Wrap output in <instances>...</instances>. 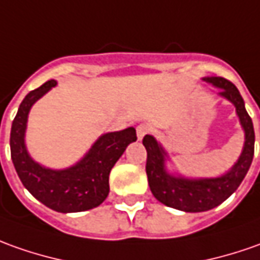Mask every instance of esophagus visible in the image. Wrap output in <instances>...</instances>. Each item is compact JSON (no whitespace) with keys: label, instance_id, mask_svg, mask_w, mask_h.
Instances as JSON below:
<instances>
[{"label":"esophagus","instance_id":"obj_1","mask_svg":"<svg viewBox=\"0 0 260 260\" xmlns=\"http://www.w3.org/2000/svg\"><path fill=\"white\" fill-rule=\"evenodd\" d=\"M149 132V128L146 126V125H139L137 128V137L138 141H142L145 137H146V134Z\"/></svg>","mask_w":260,"mask_h":260}]
</instances>
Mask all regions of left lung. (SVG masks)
Instances as JSON below:
<instances>
[{"instance_id": "obj_1", "label": "left lung", "mask_w": 260, "mask_h": 260, "mask_svg": "<svg viewBox=\"0 0 260 260\" xmlns=\"http://www.w3.org/2000/svg\"><path fill=\"white\" fill-rule=\"evenodd\" d=\"M206 84L220 89L219 98L226 100L235 107L236 116L245 135L242 152L231 169L218 176H186L174 167L169 152L153 135L144 138L146 148V175L153 197L160 204L183 212H205L216 208L239 188L248 174L255 152V131L245 102L238 88L220 77H205Z\"/></svg>"}]
</instances>
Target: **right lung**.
I'll use <instances>...</instances> for the list:
<instances>
[{
	"mask_svg": "<svg viewBox=\"0 0 260 260\" xmlns=\"http://www.w3.org/2000/svg\"><path fill=\"white\" fill-rule=\"evenodd\" d=\"M56 86L55 79L34 89L21 102L12 121L11 159L22 185L35 199L61 213L84 212L100 206L109 193V172L126 146L137 141L135 128L102 134L85 155L67 168H49L28 152V115L34 104Z\"/></svg>",
	"mask_w": 260,
	"mask_h": 260,
	"instance_id": "right-lung-1",
	"label": "right lung"
}]
</instances>
